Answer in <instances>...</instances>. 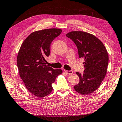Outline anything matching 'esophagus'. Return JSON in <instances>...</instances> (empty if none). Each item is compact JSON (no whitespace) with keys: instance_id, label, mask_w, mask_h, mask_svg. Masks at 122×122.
I'll return each instance as SVG.
<instances>
[{"instance_id":"34e87169","label":"esophagus","mask_w":122,"mask_h":122,"mask_svg":"<svg viewBox=\"0 0 122 122\" xmlns=\"http://www.w3.org/2000/svg\"><path fill=\"white\" fill-rule=\"evenodd\" d=\"M65 72L66 74H68V75H71V74L73 73V71L72 70H70V71L65 70Z\"/></svg>"}]
</instances>
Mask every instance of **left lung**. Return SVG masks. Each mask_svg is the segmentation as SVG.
I'll return each instance as SVG.
<instances>
[{
	"label": "left lung",
	"mask_w": 122,
	"mask_h": 122,
	"mask_svg": "<svg viewBox=\"0 0 122 122\" xmlns=\"http://www.w3.org/2000/svg\"><path fill=\"white\" fill-rule=\"evenodd\" d=\"M66 36L77 47L79 58L85 60L83 73L76 72L80 81L74 86L76 92L86 95L99 87L107 73L108 55L105 46L94 35L82 31H72Z\"/></svg>",
	"instance_id": "obj_1"
}]
</instances>
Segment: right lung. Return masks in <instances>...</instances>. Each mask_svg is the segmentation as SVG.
Returning <instances> with one entry per match:
<instances>
[{
    "mask_svg": "<svg viewBox=\"0 0 122 122\" xmlns=\"http://www.w3.org/2000/svg\"><path fill=\"white\" fill-rule=\"evenodd\" d=\"M61 32L59 28L35 31L24 41L19 50L17 58L19 74L27 89L37 97L50 94L52 84L62 73L61 69H53L45 63L52 41Z\"/></svg>",
    "mask_w": 122,
    "mask_h": 122,
    "instance_id": "1",
    "label": "right lung"
}]
</instances>
